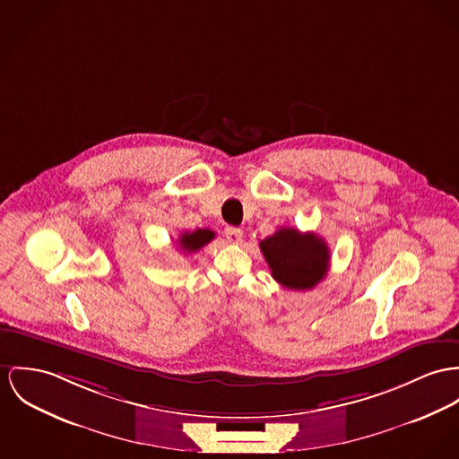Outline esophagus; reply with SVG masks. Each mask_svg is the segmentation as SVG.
<instances>
[{
	"mask_svg": "<svg viewBox=\"0 0 459 459\" xmlns=\"http://www.w3.org/2000/svg\"><path fill=\"white\" fill-rule=\"evenodd\" d=\"M225 238L230 241V243H239L243 239V230L238 229V227H227L225 229Z\"/></svg>",
	"mask_w": 459,
	"mask_h": 459,
	"instance_id": "obj_1",
	"label": "esophagus"
}]
</instances>
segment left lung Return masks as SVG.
Here are the masks:
<instances>
[{
  "mask_svg": "<svg viewBox=\"0 0 459 459\" xmlns=\"http://www.w3.org/2000/svg\"><path fill=\"white\" fill-rule=\"evenodd\" d=\"M271 274L288 290H311L328 273L330 249L315 232L282 227L260 241Z\"/></svg>",
  "mask_w": 459,
  "mask_h": 459,
  "instance_id": "left-lung-1",
  "label": "left lung"
}]
</instances>
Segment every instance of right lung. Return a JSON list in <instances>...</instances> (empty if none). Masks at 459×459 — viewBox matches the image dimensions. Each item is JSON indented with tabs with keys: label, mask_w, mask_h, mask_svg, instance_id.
<instances>
[{
	"label": "right lung",
	"mask_w": 459,
	"mask_h": 459,
	"mask_svg": "<svg viewBox=\"0 0 459 459\" xmlns=\"http://www.w3.org/2000/svg\"><path fill=\"white\" fill-rule=\"evenodd\" d=\"M214 239V232L210 229H197L194 232H183L178 239L179 247L188 253L199 251L201 247H206L210 241Z\"/></svg>",
	"instance_id": "add662e5"
}]
</instances>
